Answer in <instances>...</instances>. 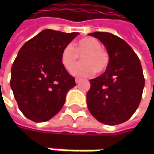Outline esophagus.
Here are the masks:
<instances>
[{
    "instance_id": "esophagus-1",
    "label": "esophagus",
    "mask_w": 154,
    "mask_h": 154,
    "mask_svg": "<svg viewBox=\"0 0 154 154\" xmlns=\"http://www.w3.org/2000/svg\"><path fill=\"white\" fill-rule=\"evenodd\" d=\"M81 80H82V79H81V78H79V77H76V79H75V81H76V83H77V84H78L79 82H81Z\"/></svg>"
}]
</instances>
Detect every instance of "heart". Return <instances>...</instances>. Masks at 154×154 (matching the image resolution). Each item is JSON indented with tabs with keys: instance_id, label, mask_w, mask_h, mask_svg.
<instances>
[{
	"instance_id": "obj_1",
	"label": "heart",
	"mask_w": 154,
	"mask_h": 154,
	"mask_svg": "<svg viewBox=\"0 0 154 154\" xmlns=\"http://www.w3.org/2000/svg\"><path fill=\"white\" fill-rule=\"evenodd\" d=\"M82 55V63L75 65L79 56ZM60 61L63 67L71 73L79 77H89L94 72L101 74L107 69L109 63V55L106 50L102 48V44L95 38L82 37L75 45H67L60 53Z\"/></svg>"
}]
</instances>
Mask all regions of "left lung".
<instances>
[{"instance_id": "1", "label": "left lung", "mask_w": 154, "mask_h": 154, "mask_svg": "<svg viewBox=\"0 0 154 154\" xmlns=\"http://www.w3.org/2000/svg\"><path fill=\"white\" fill-rule=\"evenodd\" d=\"M89 35L98 38L109 55L107 69L90 80L86 94L90 113L106 125H119L129 119L138 108L144 86L140 60L123 39L106 32Z\"/></svg>"}]
</instances>
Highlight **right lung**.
<instances>
[{"label": "right lung", "mask_w": 154, "mask_h": 154, "mask_svg": "<svg viewBox=\"0 0 154 154\" xmlns=\"http://www.w3.org/2000/svg\"><path fill=\"white\" fill-rule=\"evenodd\" d=\"M78 33L45 29L19 50L11 67V87L20 111L35 122L51 119L76 85L60 61V53Z\"/></svg>", "instance_id": "obj_1"}]
</instances>
